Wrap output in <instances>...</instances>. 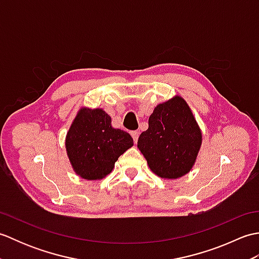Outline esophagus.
Instances as JSON below:
<instances>
[{
	"label": "esophagus",
	"mask_w": 259,
	"mask_h": 259,
	"mask_svg": "<svg viewBox=\"0 0 259 259\" xmlns=\"http://www.w3.org/2000/svg\"><path fill=\"white\" fill-rule=\"evenodd\" d=\"M131 137L134 138L135 144H137V141H138V138H139V133L138 131H131Z\"/></svg>",
	"instance_id": "34e87169"
}]
</instances>
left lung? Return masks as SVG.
Returning a JSON list of instances; mask_svg holds the SVG:
<instances>
[{
  "mask_svg": "<svg viewBox=\"0 0 259 259\" xmlns=\"http://www.w3.org/2000/svg\"><path fill=\"white\" fill-rule=\"evenodd\" d=\"M201 146V133L183 98L159 104L149 117V128L138 148L150 169L161 178L176 179L189 172Z\"/></svg>",
  "mask_w": 259,
  "mask_h": 259,
  "instance_id": "8db88e82",
  "label": "left lung"
}]
</instances>
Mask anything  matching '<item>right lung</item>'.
<instances>
[{
  "mask_svg": "<svg viewBox=\"0 0 259 259\" xmlns=\"http://www.w3.org/2000/svg\"><path fill=\"white\" fill-rule=\"evenodd\" d=\"M133 146L131 136L112 128L111 118L101 109H81L65 140L74 171L88 180L111 172L118 158Z\"/></svg>",
  "mask_w": 259,
  "mask_h": 259,
  "instance_id": "obj_1",
  "label": "right lung"
}]
</instances>
